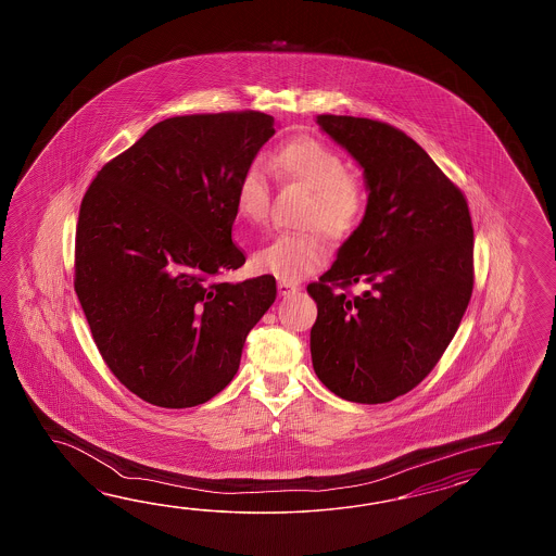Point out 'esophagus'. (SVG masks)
<instances>
[{
  "label": "esophagus",
  "instance_id": "esophagus-1",
  "mask_svg": "<svg viewBox=\"0 0 556 556\" xmlns=\"http://www.w3.org/2000/svg\"><path fill=\"white\" fill-rule=\"evenodd\" d=\"M298 292V286L292 282H278V294L280 295H290Z\"/></svg>",
  "mask_w": 556,
  "mask_h": 556
}]
</instances>
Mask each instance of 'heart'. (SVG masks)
<instances>
[{"mask_svg": "<svg viewBox=\"0 0 556 556\" xmlns=\"http://www.w3.org/2000/svg\"><path fill=\"white\" fill-rule=\"evenodd\" d=\"M274 173L312 192L306 223L324 235L343 237L354 228L362 208V189L350 180L342 154L326 142L300 137L286 142L273 159ZM270 182L261 165L242 173L237 187V211L249 223H261L268 211ZM326 249L314 235H276L252 258L254 268L282 282H298L326 264Z\"/></svg>", "mask_w": 556, "mask_h": 556, "instance_id": "obj_1", "label": "heart"}]
</instances>
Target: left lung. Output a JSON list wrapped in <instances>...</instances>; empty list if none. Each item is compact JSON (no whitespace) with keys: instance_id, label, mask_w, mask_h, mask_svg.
I'll return each instance as SVG.
<instances>
[{"instance_id":"left-lung-1","label":"left lung","mask_w":556,"mask_h":556,"mask_svg":"<svg viewBox=\"0 0 556 556\" xmlns=\"http://www.w3.org/2000/svg\"><path fill=\"white\" fill-rule=\"evenodd\" d=\"M318 125L364 168L367 206L330 270L307 286L318 306L312 366L345 402H391L426 379L462 324L472 292L471 214L403 130L345 115H318ZM354 282L362 295L341 292Z\"/></svg>"}]
</instances>
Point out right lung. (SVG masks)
I'll return each mask as SVG.
<instances>
[{
	"mask_svg": "<svg viewBox=\"0 0 556 556\" xmlns=\"http://www.w3.org/2000/svg\"><path fill=\"white\" fill-rule=\"evenodd\" d=\"M274 132L261 111L165 118L85 192L75 292L106 366L144 402L182 409L225 390L276 300L270 274L214 280L247 262L238 180Z\"/></svg>",
	"mask_w": 556,
	"mask_h": 556,
	"instance_id": "right-lung-1",
	"label": "right lung"
}]
</instances>
